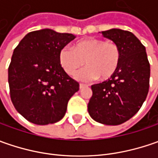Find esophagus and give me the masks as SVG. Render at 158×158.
<instances>
[{
	"mask_svg": "<svg viewBox=\"0 0 158 158\" xmlns=\"http://www.w3.org/2000/svg\"><path fill=\"white\" fill-rule=\"evenodd\" d=\"M84 87H86V85H85V84H83V83H80V84H79V88L80 89L84 88Z\"/></svg>",
	"mask_w": 158,
	"mask_h": 158,
	"instance_id": "34e87169",
	"label": "esophagus"
}]
</instances>
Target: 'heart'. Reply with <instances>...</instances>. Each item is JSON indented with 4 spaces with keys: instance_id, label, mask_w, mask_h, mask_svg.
I'll return each mask as SVG.
<instances>
[{
    "instance_id": "1",
    "label": "heart",
    "mask_w": 158,
    "mask_h": 158,
    "mask_svg": "<svg viewBox=\"0 0 158 158\" xmlns=\"http://www.w3.org/2000/svg\"><path fill=\"white\" fill-rule=\"evenodd\" d=\"M121 50L118 44L104 39L89 38L76 42L70 47H63L59 52V61L68 75H73L84 64L87 67L76 73L79 81H91L99 77L106 80L118 69Z\"/></svg>"
}]
</instances>
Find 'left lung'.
Segmentation results:
<instances>
[{"label":"left lung","mask_w":158,"mask_h":158,"mask_svg":"<svg viewBox=\"0 0 158 158\" xmlns=\"http://www.w3.org/2000/svg\"><path fill=\"white\" fill-rule=\"evenodd\" d=\"M101 33L118 44L121 60L113 76L91 86L88 112L96 121L115 126L132 118L143 106L149 92L150 65L145 46L132 32L112 29Z\"/></svg>","instance_id":"obj_1"}]
</instances>
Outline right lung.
I'll list each match as a JSON object with an SVG mask.
<instances>
[{
    "mask_svg": "<svg viewBox=\"0 0 158 158\" xmlns=\"http://www.w3.org/2000/svg\"><path fill=\"white\" fill-rule=\"evenodd\" d=\"M75 38L43 29L28 33L15 48L9 67L10 98L28 121L52 124L64 117L79 83L61 68L59 52Z\"/></svg>",
    "mask_w": 158,
    "mask_h": 158,
    "instance_id": "right-lung-1",
    "label": "right lung"
}]
</instances>
